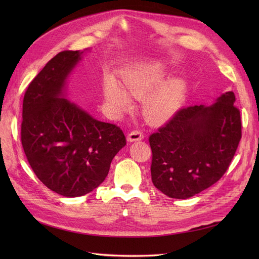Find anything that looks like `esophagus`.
<instances>
[{
	"instance_id": "34e87169",
	"label": "esophagus",
	"mask_w": 259,
	"mask_h": 259,
	"mask_svg": "<svg viewBox=\"0 0 259 259\" xmlns=\"http://www.w3.org/2000/svg\"><path fill=\"white\" fill-rule=\"evenodd\" d=\"M143 138H144V134L142 131H133L127 135V140L130 143L138 142V140H142Z\"/></svg>"
}]
</instances>
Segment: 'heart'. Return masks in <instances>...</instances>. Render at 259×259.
<instances>
[{"label": "heart", "instance_id": "obj_1", "mask_svg": "<svg viewBox=\"0 0 259 259\" xmlns=\"http://www.w3.org/2000/svg\"><path fill=\"white\" fill-rule=\"evenodd\" d=\"M165 75L162 65L154 64L140 68L123 77V90L113 80H108L104 86L105 98L119 111L127 110L130 98L144 100ZM186 88L183 82L173 80L162 84L152 93L144 104V115L151 123H164L170 120L182 106Z\"/></svg>", "mask_w": 259, "mask_h": 259}]
</instances>
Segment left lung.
<instances>
[{"instance_id": "left-lung-1", "label": "left lung", "mask_w": 259, "mask_h": 259, "mask_svg": "<svg viewBox=\"0 0 259 259\" xmlns=\"http://www.w3.org/2000/svg\"><path fill=\"white\" fill-rule=\"evenodd\" d=\"M234 101L233 92H227L211 106L180 109L149 137L155 188L169 198L188 199L223 177L242 136Z\"/></svg>"}]
</instances>
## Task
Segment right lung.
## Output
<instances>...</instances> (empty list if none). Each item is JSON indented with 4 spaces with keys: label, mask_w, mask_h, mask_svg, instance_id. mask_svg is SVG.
<instances>
[{
    "label": "right lung",
    "mask_w": 259,
    "mask_h": 259,
    "mask_svg": "<svg viewBox=\"0 0 259 259\" xmlns=\"http://www.w3.org/2000/svg\"><path fill=\"white\" fill-rule=\"evenodd\" d=\"M83 52L64 51L28 86L22 104L21 144L41 182L67 198L93 191L126 145L120 127L96 119L65 97L69 74Z\"/></svg>",
    "instance_id": "add662e5"
}]
</instances>
